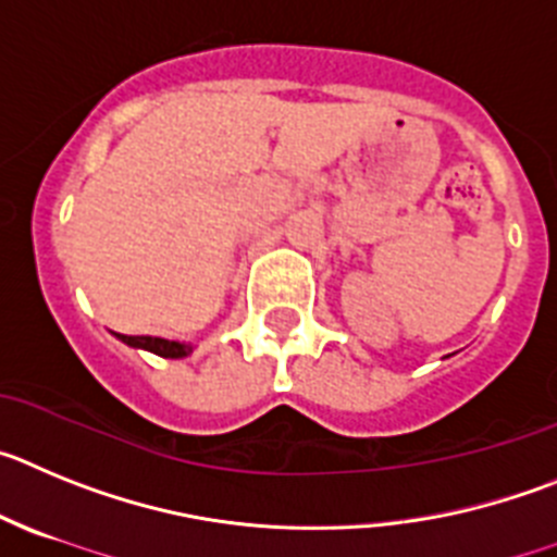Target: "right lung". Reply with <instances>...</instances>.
Instances as JSON below:
<instances>
[{
    "mask_svg": "<svg viewBox=\"0 0 557 557\" xmlns=\"http://www.w3.org/2000/svg\"><path fill=\"white\" fill-rule=\"evenodd\" d=\"M124 344L138 349H149V352L160 355V358H185V355L191 352V347H185V344H177V341H166V338H152V335H119Z\"/></svg>",
    "mask_w": 557,
    "mask_h": 557,
    "instance_id": "obj_1",
    "label": "right lung"
}]
</instances>
